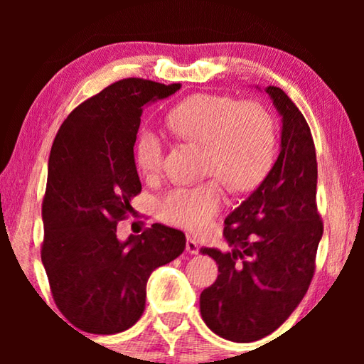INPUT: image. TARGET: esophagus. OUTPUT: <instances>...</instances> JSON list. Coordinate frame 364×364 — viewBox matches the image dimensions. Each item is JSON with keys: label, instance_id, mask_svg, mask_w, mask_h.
Returning <instances> with one entry per match:
<instances>
[{"label": "esophagus", "instance_id": "esophagus-1", "mask_svg": "<svg viewBox=\"0 0 364 364\" xmlns=\"http://www.w3.org/2000/svg\"><path fill=\"white\" fill-rule=\"evenodd\" d=\"M186 250L189 252V254H199V250H200V245H199V242L196 241V239H193V237H188L186 239Z\"/></svg>", "mask_w": 364, "mask_h": 364}]
</instances>
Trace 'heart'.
Here are the masks:
<instances>
[{
  "label": "heart",
  "instance_id": "heart-1",
  "mask_svg": "<svg viewBox=\"0 0 364 364\" xmlns=\"http://www.w3.org/2000/svg\"><path fill=\"white\" fill-rule=\"evenodd\" d=\"M165 123L176 138L204 146L202 171L217 175L191 186H175L160 197L157 213L165 223L202 230L225 205L223 181L232 191L244 193L255 188L273 167L276 125L260 102H237L232 96L200 93L171 107ZM164 152L160 134L143 128L134 143V162L141 173L159 175Z\"/></svg>",
  "mask_w": 364,
  "mask_h": 364
}]
</instances>
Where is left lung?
Wrapping results in <instances>:
<instances>
[{
    "mask_svg": "<svg viewBox=\"0 0 364 364\" xmlns=\"http://www.w3.org/2000/svg\"><path fill=\"white\" fill-rule=\"evenodd\" d=\"M264 91L282 115L278 160L225 220L232 250L202 249L217 262L220 274L200 294V315L215 334L232 342L263 338L291 316L315 274L323 236L310 127L281 88Z\"/></svg>",
    "mask_w": 364,
    "mask_h": 364,
    "instance_id": "obj_1",
    "label": "left lung"
}]
</instances>
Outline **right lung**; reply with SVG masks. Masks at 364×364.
I'll return each mask as SVG.
<instances>
[{"label":"right lung","instance_id":"obj_1","mask_svg":"<svg viewBox=\"0 0 364 364\" xmlns=\"http://www.w3.org/2000/svg\"><path fill=\"white\" fill-rule=\"evenodd\" d=\"M180 90L123 78L72 110L49 154L41 215V262L59 311L90 334H117L138 321L156 268L183 254L184 234L152 225L125 242L117 225L141 193L133 146L146 104Z\"/></svg>","mask_w":364,"mask_h":364}]
</instances>
